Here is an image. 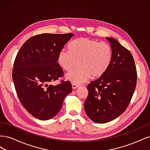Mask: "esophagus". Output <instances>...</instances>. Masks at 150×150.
Returning a JSON list of instances; mask_svg holds the SVG:
<instances>
[{
    "instance_id": "esophagus-1",
    "label": "esophagus",
    "mask_w": 150,
    "mask_h": 150,
    "mask_svg": "<svg viewBox=\"0 0 150 150\" xmlns=\"http://www.w3.org/2000/svg\"><path fill=\"white\" fill-rule=\"evenodd\" d=\"M72 89H76L77 88H78V87H79V85H78V84H74V83H72Z\"/></svg>"
}]
</instances>
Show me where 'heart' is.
<instances>
[{"instance_id":"obj_1","label":"heart","mask_w":150,"mask_h":150,"mask_svg":"<svg viewBox=\"0 0 150 150\" xmlns=\"http://www.w3.org/2000/svg\"><path fill=\"white\" fill-rule=\"evenodd\" d=\"M70 51L62 49L59 52V64L66 71H69L79 60V67L66 75L71 83L79 84L94 78L101 76L110 66L112 59V50L104 42L87 38H81L69 45Z\"/></svg>"}]
</instances>
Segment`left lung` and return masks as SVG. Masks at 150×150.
<instances>
[{
  "label": "left lung",
  "instance_id": "left-lung-1",
  "mask_svg": "<svg viewBox=\"0 0 150 150\" xmlns=\"http://www.w3.org/2000/svg\"><path fill=\"white\" fill-rule=\"evenodd\" d=\"M106 38L112 50L111 64L104 74L88 85L84 105L89 119L98 123L115 120L126 110L137 81L132 54L116 39Z\"/></svg>",
  "mask_w": 150,
  "mask_h": 150
}]
</instances>
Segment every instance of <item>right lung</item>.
I'll list each match as a JSON object with an SVG mask.
<instances>
[{
  "label": "right lung",
  "mask_w": 150,
  "mask_h": 150,
  "mask_svg": "<svg viewBox=\"0 0 150 150\" xmlns=\"http://www.w3.org/2000/svg\"><path fill=\"white\" fill-rule=\"evenodd\" d=\"M74 34H42L29 38L18 52L12 79L19 100L30 115L48 120L61 109L65 97L72 91L69 81L51 83L63 76L57 62L59 52Z\"/></svg>",
  "instance_id": "obj_1"
}]
</instances>
